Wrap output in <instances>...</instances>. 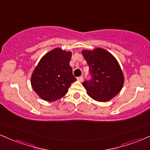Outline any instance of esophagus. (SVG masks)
<instances>
[{
	"label": "esophagus",
	"instance_id": "34e87169",
	"mask_svg": "<svg viewBox=\"0 0 150 150\" xmlns=\"http://www.w3.org/2000/svg\"><path fill=\"white\" fill-rule=\"evenodd\" d=\"M77 80H78L79 82H82V81H83V77H82V76L78 77H77Z\"/></svg>",
	"mask_w": 150,
	"mask_h": 150
}]
</instances>
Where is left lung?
<instances>
[{"instance_id": "1", "label": "left lung", "mask_w": 150, "mask_h": 150, "mask_svg": "<svg viewBox=\"0 0 150 150\" xmlns=\"http://www.w3.org/2000/svg\"><path fill=\"white\" fill-rule=\"evenodd\" d=\"M82 53L92 75V80L82 83L87 94L100 102L111 100L124 84V75L116 58L101 48L82 50Z\"/></svg>"}]
</instances>
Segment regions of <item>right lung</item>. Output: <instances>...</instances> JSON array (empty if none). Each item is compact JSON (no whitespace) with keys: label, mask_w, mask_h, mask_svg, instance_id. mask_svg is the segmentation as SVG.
Wrapping results in <instances>:
<instances>
[{"label":"right lung","mask_w":150,"mask_h":150,"mask_svg":"<svg viewBox=\"0 0 150 150\" xmlns=\"http://www.w3.org/2000/svg\"><path fill=\"white\" fill-rule=\"evenodd\" d=\"M71 57V51L55 48L41 58L31 76V85L43 100H58L77 80L70 65Z\"/></svg>","instance_id":"1"}]
</instances>
